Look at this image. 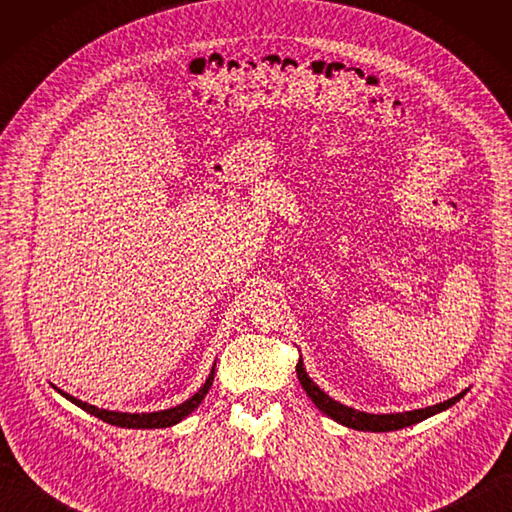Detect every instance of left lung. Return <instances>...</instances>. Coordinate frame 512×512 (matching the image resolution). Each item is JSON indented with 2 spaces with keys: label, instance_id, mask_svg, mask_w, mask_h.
Instances as JSON below:
<instances>
[{
  "label": "left lung",
  "instance_id": "obj_1",
  "mask_svg": "<svg viewBox=\"0 0 512 512\" xmlns=\"http://www.w3.org/2000/svg\"><path fill=\"white\" fill-rule=\"evenodd\" d=\"M297 378L301 387L306 389V394L310 396V400L314 405L319 407V411H323L325 416L345 424V427L356 429V431H374V433H383V431H398V429H405L411 427V424L427 420L431 416H436V413L449 409L451 405H455L466 391L462 394L453 396L449 400L440 402V405H433V407H424V409H413V411H405V413H365V411H358L352 407H345L341 402L332 400L325 391H321L317 385H314V380L306 374V367H303V361L297 363Z\"/></svg>",
  "mask_w": 512,
  "mask_h": 512
}]
</instances>
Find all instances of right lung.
Returning a JSON list of instances; mask_svg holds the SVG:
<instances>
[{
  "instance_id": "right-lung-1",
  "label": "right lung",
  "mask_w": 512,
  "mask_h": 512,
  "mask_svg": "<svg viewBox=\"0 0 512 512\" xmlns=\"http://www.w3.org/2000/svg\"><path fill=\"white\" fill-rule=\"evenodd\" d=\"M213 376H215V367L211 369L209 378H206V383L195 391V394L184 400L182 405L178 407H171V409H165V411H151V413H123V411H110V409H99L94 405H88V402H83L79 398H74L70 394H65V391L57 389L59 394L63 398H68L70 402H74L76 407H81L83 411L92 413V416H96L99 420L107 422V424H114V427H125V429H165V427H171V424H178L180 420H184L189 416V413L193 409L200 407V402L204 400V396L209 394V389L213 385Z\"/></svg>"
}]
</instances>
